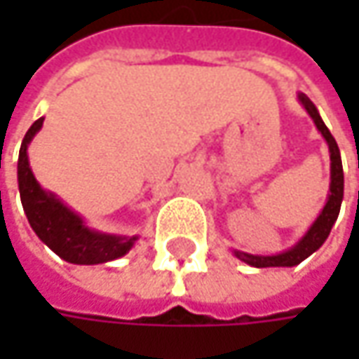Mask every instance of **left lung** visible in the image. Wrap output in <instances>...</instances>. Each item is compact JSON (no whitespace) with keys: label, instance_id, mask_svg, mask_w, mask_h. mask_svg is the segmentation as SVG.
I'll use <instances>...</instances> for the list:
<instances>
[{"label":"left lung","instance_id":"obj_1","mask_svg":"<svg viewBox=\"0 0 359 359\" xmlns=\"http://www.w3.org/2000/svg\"><path fill=\"white\" fill-rule=\"evenodd\" d=\"M297 100H299V104L306 107V111L310 114L316 128L324 135L325 144L330 147V194H327V201H325L324 210L316 217V222L302 236V240L297 241L296 245H292L290 250L280 252V254L276 255H255L233 250V255L238 259L245 262L248 266H254V268H294L299 262H304L306 257H310L327 240V236L332 231V226L338 219L341 200H344V168H341L338 144H336V140L330 133V130L325 128L324 119L320 118L318 107L311 104L310 97L306 93H297Z\"/></svg>","mask_w":359,"mask_h":359}]
</instances>
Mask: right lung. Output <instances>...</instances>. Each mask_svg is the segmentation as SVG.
Returning <instances> with one entry per match:
<instances>
[{"label":"right lung","instance_id":"obj_1","mask_svg":"<svg viewBox=\"0 0 359 359\" xmlns=\"http://www.w3.org/2000/svg\"><path fill=\"white\" fill-rule=\"evenodd\" d=\"M43 118H39L27 130L20 147L18 159V186L23 212L37 238L62 259L77 266H95L126 255L137 241V236L104 233L86 226L83 217L67 208L55 194L39 186L29 168L27 147L41 130Z\"/></svg>","mask_w":359,"mask_h":359}]
</instances>
